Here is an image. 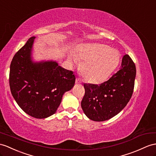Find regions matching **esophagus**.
I'll return each mask as SVG.
<instances>
[{"label":"esophagus","instance_id":"34e87169","mask_svg":"<svg viewBox=\"0 0 156 156\" xmlns=\"http://www.w3.org/2000/svg\"><path fill=\"white\" fill-rule=\"evenodd\" d=\"M75 83H77V84H79V83H81V79H79V78H77V79H76V80H75Z\"/></svg>","mask_w":156,"mask_h":156}]
</instances>
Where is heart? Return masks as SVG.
I'll return each instance as SVG.
<instances>
[{
	"instance_id": "b5f03b06",
	"label": "heart",
	"mask_w": 156,
	"mask_h": 156,
	"mask_svg": "<svg viewBox=\"0 0 156 156\" xmlns=\"http://www.w3.org/2000/svg\"><path fill=\"white\" fill-rule=\"evenodd\" d=\"M83 62L81 74L87 81L100 83L105 81L115 69L119 62V53L102 44L92 43L82 45L72 60Z\"/></svg>"
}]
</instances>
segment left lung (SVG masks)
Listing matches in <instances>:
<instances>
[{
    "mask_svg": "<svg viewBox=\"0 0 156 156\" xmlns=\"http://www.w3.org/2000/svg\"><path fill=\"white\" fill-rule=\"evenodd\" d=\"M136 74L135 63L128 54L120 70L100 85L84 83L81 101L83 112L89 119L101 122L111 119L126 107L132 97Z\"/></svg>",
    "mask_w": 156,
    "mask_h": 156,
    "instance_id": "8db88e82",
    "label": "left lung"
}]
</instances>
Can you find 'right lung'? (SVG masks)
I'll return each mask as SVG.
<instances>
[{"label":"right lung","mask_w":156,"mask_h":156,"mask_svg":"<svg viewBox=\"0 0 156 156\" xmlns=\"http://www.w3.org/2000/svg\"><path fill=\"white\" fill-rule=\"evenodd\" d=\"M32 37L14 55L10 63L11 93L22 111L36 119H45L56 112L63 94L75 85L72 71L54 62L33 63Z\"/></svg>","instance_id":"right-lung-1"}]
</instances>
